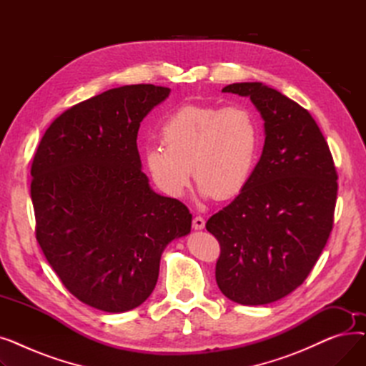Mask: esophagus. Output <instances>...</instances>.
<instances>
[{
  "label": "esophagus",
  "instance_id": "1",
  "mask_svg": "<svg viewBox=\"0 0 366 366\" xmlns=\"http://www.w3.org/2000/svg\"><path fill=\"white\" fill-rule=\"evenodd\" d=\"M193 228L194 229H203L204 228V219L202 217H196L193 219Z\"/></svg>",
  "mask_w": 366,
  "mask_h": 366
}]
</instances>
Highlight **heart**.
<instances>
[{"mask_svg": "<svg viewBox=\"0 0 366 366\" xmlns=\"http://www.w3.org/2000/svg\"><path fill=\"white\" fill-rule=\"evenodd\" d=\"M159 133L163 145L147 147L144 162L167 197H182L191 169L203 199H232L252 177L261 132L247 108L187 104L164 119Z\"/></svg>", "mask_w": 366, "mask_h": 366, "instance_id": "heart-1", "label": "heart"}]
</instances>
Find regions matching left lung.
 I'll return each mask as SVG.
<instances>
[{
  "label": "left lung",
  "mask_w": 366,
  "mask_h": 366,
  "mask_svg": "<svg viewBox=\"0 0 366 366\" xmlns=\"http://www.w3.org/2000/svg\"><path fill=\"white\" fill-rule=\"evenodd\" d=\"M251 99L264 120V148L242 193L206 222L219 244L221 292L243 305L274 302L305 280L328 242L337 172L310 112L262 83L222 89Z\"/></svg>",
  "instance_id": "1"
}]
</instances>
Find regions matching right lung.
Wrapping results in <instances>:
<instances>
[{
  "label": "right lung",
  "mask_w": 366,
  "mask_h": 366,
  "mask_svg": "<svg viewBox=\"0 0 366 366\" xmlns=\"http://www.w3.org/2000/svg\"><path fill=\"white\" fill-rule=\"evenodd\" d=\"M170 89L132 84L66 109L31 167L36 240L66 290L107 313L141 305L164 247L191 232L189 210L141 170L138 130Z\"/></svg>",
  "instance_id": "add662e5"
}]
</instances>
